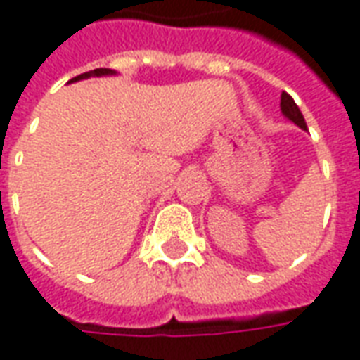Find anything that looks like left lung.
I'll return each mask as SVG.
<instances>
[{
  "instance_id": "8db88e82",
  "label": "left lung",
  "mask_w": 360,
  "mask_h": 360,
  "mask_svg": "<svg viewBox=\"0 0 360 360\" xmlns=\"http://www.w3.org/2000/svg\"><path fill=\"white\" fill-rule=\"evenodd\" d=\"M279 108H281V113L283 117H287L289 121H293L295 125L301 127L302 131H307V123H304V117H302L299 105L295 103V100L287 92H281V102H279Z\"/></svg>"
}]
</instances>
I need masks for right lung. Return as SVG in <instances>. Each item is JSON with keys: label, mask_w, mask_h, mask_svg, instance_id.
I'll return each instance as SVG.
<instances>
[{"label": "right lung", "mask_w": 360, "mask_h": 360, "mask_svg": "<svg viewBox=\"0 0 360 360\" xmlns=\"http://www.w3.org/2000/svg\"><path fill=\"white\" fill-rule=\"evenodd\" d=\"M108 75H117V71H113V69H105V67H102V69H94V71H89V73L79 75V77H75V79H71V81H69V82L82 81V79H90V77H108Z\"/></svg>", "instance_id": "1"}]
</instances>
